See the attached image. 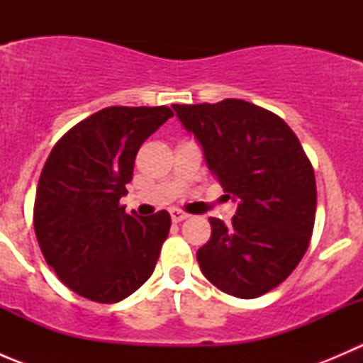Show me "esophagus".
I'll use <instances>...</instances> for the list:
<instances>
[{"instance_id":"34e87169","label":"esophagus","mask_w":363,"mask_h":363,"mask_svg":"<svg viewBox=\"0 0 363 363\" xmlns=\"http://www.w3.org/2000/svg\"><path fill=\"white\" fill-rule=\"evenodd\" d=\"M170 216H172V221L174 223H181V221H184V219H188V214L182 211H179V208H172Z\"/></svg>"}]
</instances>
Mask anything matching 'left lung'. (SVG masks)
Returning a JSON list of instances; mask_svg holds the SVG:
<instances>
[{
    "mask_svg": "<svg viewBox=\"0 0 363 363\" xmlns=\"http://www.w3.org/2000/svg\"><path fill=\"white\" fill-rule=\"evenodd\" d=\"M172 107L223 191L239 200L230 225L208 219L211 239L196 251L203 276L239 298L274 290L306 255L314 228L316 179L300 140L279 116L250 101Z\"/></svg>",
    "mask_w": 363,
    "mask_h": 363,
    "instance_id": "1",
    "label": "left lung"
}]
</instances>
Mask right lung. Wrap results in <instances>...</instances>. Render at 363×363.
I'll use <instances>...</instances> for the list:
<instances>
[{
	"label": "right lung",
	"instance_id": "obj_1",
	"mask_svg": "<svg viewBox=\"0 0 363 363\" xmlns=\"http://www.w3.org/2000/svg\"><path fill=\"white\" fill-rule=\"evenodd\" d=\"M174 116L168 107H107L68 130L36 188L33 225L43 258L77 295L116 303L151 277L170 232L167 211L126 214L121 196L140 145Z\"/></svg>",
	"mask_w": 363,
	"mask_h": 363
}]
</instances>
